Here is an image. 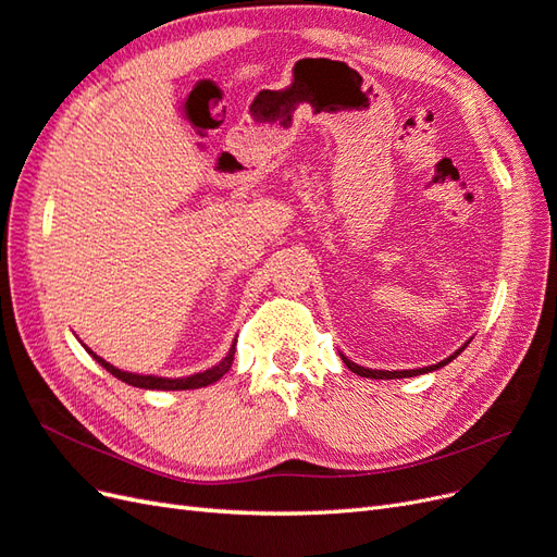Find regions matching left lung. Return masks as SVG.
Masks as SVG:
<instances>
[{
    "mask_svg": "<svg viewBox=\"0 0 557 557\" xmlns=\"http://www.w3.org/2000/svg\"><path fill=\"white\" fill-rule=\"evenodd\" d=\"M471 342V339H469ZM469 342L467 344H462L458 350L453 352V356H448L446 360H442V362H436V364H430V367H420V369H401V372H387V369H369V367H360V364H356L352 360H348L344 352L339 350V358L344 360V364L350 369L352 374H358V376H364V379H409V376H420V374H428V372H436V369H442V367H446L448 362H453L455 358L460 356V352L469 346Z\"/></svg>",
    "mask_w": 557,
    "mask_h": 557,
    "instance_id": "8db88e82",
    "label": "left lung"
}]
</instances>
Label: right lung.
<instances>
[{
	"instance_id": "obj_1",
	"label": "right lung",
	"mask_w": 557,
	"mask_h": 557,
	"mask_svg": "<svg viewBox=\"0 0 557 557\" xmlns=\"http://www.w3.org/2000/svg\"><path fill=\"white\" fill-rule=\"evenodd\" d=\"M234 346H237V339L232 342L227 356L205 369V372H197V374H190V376H181V379H166V376H153V374H134V372H123V369L113 367L111 362H107L104 358H99L97 352H92L86 344H83V348H86L92 360L102 364L109 374H113L117 381H123L127 385H134V387H144V391H193V387H205V385H211L215 383L218 379H223V374L230 372V367L234 362Z\"/></svg>"
}]
</instances>
